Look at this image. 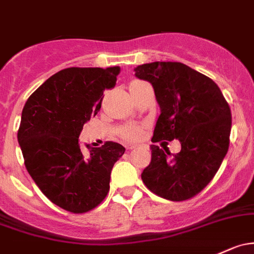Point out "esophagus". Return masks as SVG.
Segmentation results:
<instances>
[{"label":"esophagus","mask_w":254,"mask_h":254,"mask_svg":"<svg viewBox=\"0 0 254 254\" xmlns=\"http://www.w3.org/2000/svg\"><path fill=\"white\" fill-rule=\"evenodd\" d=\"M136 146H127V149H135Z\"/></svg>","instance_id":"obj_1"}]
</instances>
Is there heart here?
Segmentation results:
<instances>
[{"label": "heart", "instance_id": "b5f03b06", "mask_svg": "<svg viewBox=\"0 0 254 254\" xmlns=\"http://www.w3.org/2000/svg\"><path fill=\"white\" fill-rule=\"evenodd\" d=\"M123 136L124 138L130 141H135L137 138H140L141 136V129L138 127H129L123 131Z\"/></svg>", "mask_w": 254, "mask_h": 254}]
</instances>
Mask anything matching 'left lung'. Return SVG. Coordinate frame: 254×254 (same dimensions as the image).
Wrapping results in <instances>:
<instances>
[{
	"label": "left lung",
	"instance_id": "8db88e82",
	"mask_svg": "<svg viewBox=\"0 0 254 254\" xmlns=\"http://www.w3.org/2000/svg\"><path fill=\"white\" fill-rule=\"evenodd\" d=\"M134 71L153 86L161 108L152 141L181 143V151L173 156L151 145L152 159L142 181L165 199L191 198L209 184L228 152L230 107L212 79L186 64L152 62Z\"/></svg>",
	"mask_w": 254,
	"mask_h": 254
}]
</instances>
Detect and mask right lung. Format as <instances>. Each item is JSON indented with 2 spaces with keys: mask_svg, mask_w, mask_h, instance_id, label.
Returning <instances> with one entry per match:
<instances>
[{
  "mask_svg": "<svg viewBox=\"0 0 254 254\" xmlns=\"http://www.w3.org/2000/svg\"><path fill=\"white\" fill-rule=\"evenodd\" d=\"M120 66L66 68L31 93L21 112L18 142L28 173L52 203L85 213L105 199L111 172L125 148L80 145L82 127L101 108L103 91L114 87Z\"/></svg>",
  "mask_w": 254,
  "mask_h": 254,
  "instance_id": "add662e5",
  "label": "right lung"
}]
</instances>
